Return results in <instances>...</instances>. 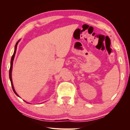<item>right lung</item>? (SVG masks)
Returning <instances> with one entry per match:
<instances>
[{
    "instance_id": "obj_1",
    "label": "right lung",
    "mask_w": 130,
    "mask_h": 130,
    "mask_svg": "<svg viewBox=\"0 0 130 130\" xmlns=\"http://www.w3.org/2000/svg\"><path fill=\"white\" fill-rule=\"evenodd\" d=\"M19 40L17 42L16 45H15V50H14V54H13L12 56V58H11V65H10V71H9V77H10V81H11V86L12 88V90L14 92V93L17 94L18 96H19L18 95V94L17 93V92H15V89L14 88V86H13V84H12V78H11V72H12V64H13V61H14V57H15V54L16 53V51H17V45L18 43Z\"/></svg>"
}]
</instances>
